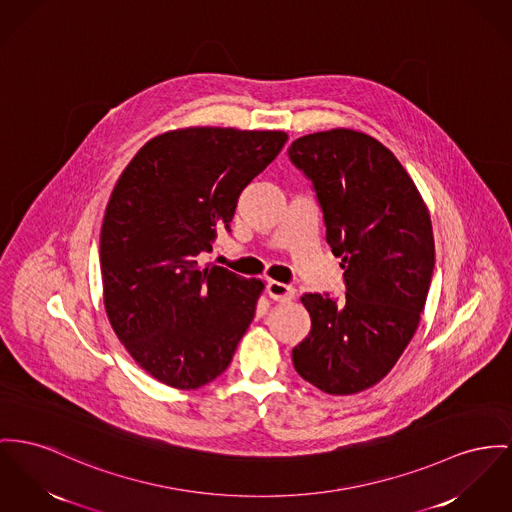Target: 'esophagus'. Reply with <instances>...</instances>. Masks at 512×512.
<instances>
[{"mask_svg":"<svg viewBox=\"0 0 512 512\" xmlns=\"http://www.w3.org/2000/svg\"><path fill=\"white\" fill-rule=\"evenodd\" d=\"M266 291H268V295L272 297L273 301H277V303L293 301L295 295H297L295 287H291V285H287V283H279V281H270L268 287H266Z\"/></svg>","mask_w":512,"mask_h":512,"instance_id":"esophagus-1","label":"esophagus"}]
</instances>
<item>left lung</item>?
I'll return each mask as SVG.
<instances>
[{"label": "left lung", "instance_id": "obj_1", "mask_svg": "<svg viewBox=\"0 0 512 512\" xmlns=\"http://www.w3.org/2000/svg\"><path fill=\"white\" fill-rule=\"evenodd\" d=\"M287 153L312 180L345 281L340 301L301 297L310 332L293 365L326 394H357L392 371L419 326L435 268L431 217L375 137L338 128L299 137Z\"/></svg>", "mask_w": 512, "mask_h": 512}]
</instances>
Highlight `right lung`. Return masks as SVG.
<instances>
[{
	"mask_svg": "<svg viewBox=\"0 0 512 512\" xmlns=\"http://www.w3.org/2000/svg\"><path fill=\"white\" fill-rule=\"evenodd\" d=\"M285 132L182 128L149 139L120 174L101 229L106 316L137 365L194 390L221 375L264 283L202 268L240 192L279 155Z\"/></svg>",
	"mask_w": 512,
	"mask_h": 512,
	"instance_id": "right-lung-1",
	"label": "right lung"
}]
</instances>
